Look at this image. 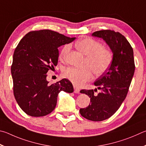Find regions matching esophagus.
Masks as SVG:
<instances>
[{
    "mask_svg": "<svg viewBox=\"0 0 146 146\" xmlns=\"http://www.w3.org/2000/svg\"><path fill=\"white\" fill-rule=\"evenodd\" d=\"M74 92L76 93V94H79L80 92V89L78 87L76 86H74Z\"/></svg>",
    "mask_w": 146,
    "mask_h": 146,
    "instance_id": "34e87169",
    "label": "esophagus"
}]
</instances>
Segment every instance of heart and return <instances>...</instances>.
<instances>
[{"label":"heart","instance_id":"heart-1","mask_svg":"<svg viewBox=\"0 0 146 146\" xmlns=\"http://www.w3.org/2000/svg\"><path fill=\"white\" fill-rule=\"evenodd\" d=\"M76 48L86 56L85 67L78 68L68 66L63 69L65 78L77 86H81L90 80L92 71L96 75L104 74L109 68L113 59V53L109 48L103 47L101 43L91 38L79 40L75 43ZM70 45H65L60 54L61 60H65L70 50Z\"/></svg>","mask_w":146,"mask_h":146}]
</instances>
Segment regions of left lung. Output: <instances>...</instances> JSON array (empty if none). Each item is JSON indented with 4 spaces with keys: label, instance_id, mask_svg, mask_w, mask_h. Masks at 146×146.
<instances>
[{
    "label": "left lung",
    "instance_id": "1",
    "mask_svg": "<svg viewBox=\"0 0 146 146\" xmlns=\"http://www.w3.org/2000/svg\"><path fill=\"white\" fill-rule=\"evenodd\" d=\"M92 36L102 38L109 46L113 59L108 70L94 82L101 92L81 90L90 98V104L80 112L85 119L102 121L115 113L124 101L135 72L133 50L123 35L111 30L94 32Z\"/></svg>",
    "mask_w": 146,
    "mask_h": 146
}]
</instances>
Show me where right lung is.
<instances>
[{
  "instance_id": "obj_1",
  "label": "right lung",
  "mask_w": 146,
  "mask_h": 146,
  "mask_svg": "<svg viewBox=\"0 0 146 146\" xmlns=\"http://www.w3.org/2000/svg\"><path fill=\"white\" fill-rule=\"evenodd\" d=\"M75 39L44 29L28 33L20 41L13 54L11 71L15 99L26 114L47 115L54 110L61 91L74 92L69 80L63 79L50 85L46 74L57 65L58 47Z\"/></svg>"
}]
</instances>
